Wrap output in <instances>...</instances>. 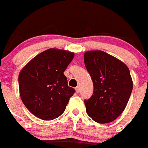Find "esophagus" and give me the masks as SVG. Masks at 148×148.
<instances>
[{
	"label": "esophagus",
	"instance_id": "esophagus-1",
	"mask_svg": "<svg viewBox=\"0 0 148 148\" xmlns=\"http://www.w3.org/2000/svg\"><path fill=\"white\" fill-rule=\"evenodd\" d=\"M75 91H76V92L79 93L80 92V86H76V88H75Z\"/></svg>",
	"mask_w": 148,
	"mask_h": 148
}]
</instances>
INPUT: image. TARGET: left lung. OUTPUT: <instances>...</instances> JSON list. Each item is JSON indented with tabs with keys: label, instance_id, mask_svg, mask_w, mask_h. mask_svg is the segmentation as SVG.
<instances>
[{
	"label": "left lung",
	"instance_id": "left-lung-1",
	"mask_svg": "<svg viewBox=\"0 0 148 148\" xmlns=\"http://www.w3.org/2000/svg\"><path fill=\"white\" fill-rule=\"evenodd\" d=\"M84 62L94 86L93 95L85 101L86 112L95 122L113 121L124 112L133 88L128 67L101 50L84 53Z\"/></svg>",
	"mask_w": 148,
	"mask_h": 148
}]
</instances>
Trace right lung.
<instances>
[{
    "instance_id": "right-lung-1",
    "label": "right lung",
    "mask_w": 148,
    "mask_h": 148,
    "mask_svg": "<svg viewBox=\"0 0 148 148\" xmlns=\"http://www.w3.org/2000/svg\"><path fill=\"white\" fill-rule=\"evenodd\" d=\"M73 58L74 53L51 48L36 56L21 69L20 95L34 115L50 121L64 112L75 92L63 73Z\"/></svg>"
}]
</instances>
